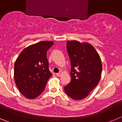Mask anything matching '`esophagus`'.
<instances>
[{
	"label": "esophagus",
	"instance_id": "1",
	"mask_svg": "<svg viewBox=\"0 0 122 122\" xmlns=\"http://www.w3.org/2000/svg\"><path fill=\"white\" fill-rule=\"evenodd\" d=\"M62 74H63V72H62V71H60L59 73H57V74H56V75H57V76H61Z\"/></svg>",
	"mask_w": 122,
	"mask_h": 122
}]
</instances>
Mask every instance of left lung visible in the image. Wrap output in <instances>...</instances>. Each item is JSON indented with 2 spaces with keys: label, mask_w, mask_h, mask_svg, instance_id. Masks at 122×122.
Masks as SVG:
<instances>
[{
  "label": "left lung",
  "mask_w": 122,
  "mask_h": 122,
  "mask_svg": "<svg viewBox=\"0 0 122 122\" xmlns=\"http://www.w3.org/2000/svg\"><path fill=\"white\" fill-rule=\"evenodd\" d=\"M66 49L71 66V81L64 87L65 92L73 100H82L100 82L102 73L101 59L94 47L86 42L68 41Z\"/></svg>",
  "instance_id": "1"
}]
</instances>
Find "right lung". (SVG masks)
Listing matches in <instances>:
<instances>
[{"mask_svg": "<svg viewBox=\"0 0 122 122\" xmlns=\"http://www.w3.org/2000/svg\"><path fill=\"white\" fill-rule=\"evenodd\" d=\"M53 44L52 41H43L30 45L22 50L15 61V84L27 98L38 97L51 77L46 52Z\"/></svg>", "mask_w": 122, "mask_h": 122, "instance_id": "obj_1", "label": "right lung"}]
</instances>
